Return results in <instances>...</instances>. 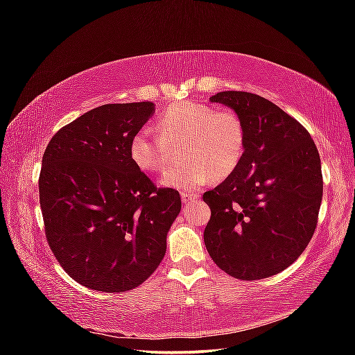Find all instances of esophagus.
<instances>
[{
  "label": "esophagus",
  "instance_id": "1",
  "mask_svg": "<svg viewBox=\"0 0 355 355\" xmlns=\"http://www.w3.org/2000/svg\"><path fill=\"white\" fill-rule=\"evenodd\" d=\"M198 197H200L198 194H192V192H182V202L188 204V202H191V201L197 200Z\"/></svg>",
  "mask_w": 355,
  "mask_h": 355
}]
</instances>
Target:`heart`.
<instances>
[{"mask_svg":"<svg viewBox=\"0 0 355 355\" xmlns=\"http://www.w3.org/2000/svg\"><path fill=\"white\" fill-rule=\"evenodd\" d=\"M158 135L144 127L132 136L128 155L145 173H158L167 163L168 146L184 142L180 158L187 164L168 167L163 187L191 191L214 176L223 179L239 167L245 148V125L232 110H216L196 101L170 105L158 116Z\"/></svg>","mask_w":355,"mask_h":355,"instance_id":"obj_1","label":"heart"}]
</instances>
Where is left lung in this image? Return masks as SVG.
Returning a JSON list of instances; mask_svg holds the SVG:
<instances>
[{"mask_svg": "<svg viewBox=\"0 0 355 355\" xmlns=\"http://www.w3.org/2000/svg\"><path fill=\"white\" fill-rule=\"evenodd\" d=\"M245 125L241 163L204 192L211 216L207 252L222 271L252 282L275 275L302 254L317 227L323 175L306 128L262 96L220 92Z\"/></svg>", "mask_w": 355, "mask_h": 355, "instance_id": "obj_1", "label": "left lung"}]
</instances>
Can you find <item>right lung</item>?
<instances>
[{
  "instance_id": "1",
  "label": "right lung",
  "mask_w": 355,
  "mask_h": 355,
  "mask_svg": "<svg viewBox=\"0 0 355 355\" xmlns=\"http://www.w3.org/2000/svg\"><path fill=\"white\" fill-rule=\"evenodd\" d=\"M153 114V102L102 105L62 127L42 155L50 249L75 282L98 292H127L157 270L182 207L176 189L157 188L128 155Z\"/></svg>"
}]
</instances>
